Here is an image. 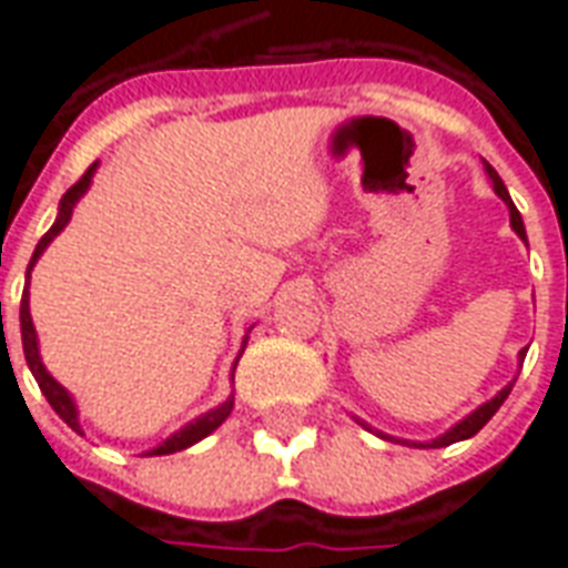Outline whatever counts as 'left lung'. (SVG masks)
Returning <instances> with one entry per match:
<instances>
[{
  "label": "left lung",
  "instance_id": "obj_1",
  "mask_svg": "<svg viewBox=\"0 0 568 568\" xmlns=\"http://www.w3.org/2000/svg\"><path fill=\"white\" fill-rule=\"evenodd\" d=\"M484 166H487V175H489V182H493V191H496V194H499V197L505 200V203H508V212H511V227H514V231H517V236H520V240H526L524 219H520V212H517V206H514V203H511V194H508V187H505V182H501V179H499V173H496V170H493L489 163H484ZM524 358H526V353H524V349H520V362H524ZM511 386H514V383H508V386H505V389H501V393L496 395V398H489L487 405L477 407L475 414H468V417H465L463 423H456V426H453L450 432H444L440 438L428 440V444H419V447H447V444H456V440H465V438H471V435H477L480 428L487 426L489 417H493V414L499 410L501 402L508 398V393H511ZM362 426H365V423H362Z\"/></svg>",
  "mask_w": 568,
  "mask_h": 568
}]
</instances>
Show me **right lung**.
Returning a JSON list of instances; mask_svg holds the SVG:
<instances>
[{
    "instance_id": "1",
    "label": "right lung",
    "mask_w": 568,
    "mask_h": 568,
    "mask_svg": "<svg viewBox=\"0 0 568 568\" xmlns=\"http://www.w3.org/2000/svg\"><path fill=\"white\" fill-rule=\"evenodd\" d=\"M93 173H97V163H91L88 166V173L81 175L75 185L69 187L67 194H63V200H60V212H57V222L51 224V231L39 240V246H36V252H32V261L30 267H27V288H23V301H20V341H23V356H27V365H30L32 377H36V383H39V389H42V395L48 398V405L54 407L57 417L63 419L72 432H79V435H84L81 432V423H79V407H75V402H72V395L60 386V383L48 374V368L42 365V356H39V341H36V325H32V316H30V271L36 267V261L42 258V252L48 246H51V240H54L63 227L69 224V219H72V210H75V203H79L81 197H84V191L91 187V179ZM0 322H2V301H0ZM243 346H246V341H243ZM231 410H234V395L227 398V402H222L219 407H212V410H206L203 417H197L194 423H187L185 428H179L175 435H170L166 440H161L154 450H149V456H166V453H175V450H185V447H191V444H197V440H203L206 435H212L215 428L222 426L224 419L231 417Z\"/></svg>"
}]
</instances>
